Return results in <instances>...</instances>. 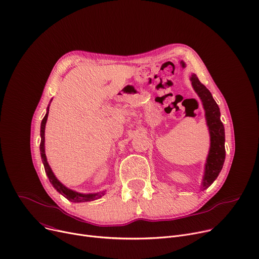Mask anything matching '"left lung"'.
Returning <instances> with one entry per match:
<instances>
[{"instance_id":"left-lung-1","label":"left lung","mask_w":259,"mask_h":259,"mask_svg":"<svg viewBox=\"0 0 259 259\" xmlns=\"http://www.w3.org/2000/svg\"><path fill=\"white\" fill-rule=\"evenodd\" d=\"M191 82L194 90L200 97L204 111L206 123L210 136V147L205 163V171L202 181V189H207L218 177L225 161V130L221 121L220 109L212 98L209 90L201 84L196 74H192Z\"/></svg>"}]
</instances>
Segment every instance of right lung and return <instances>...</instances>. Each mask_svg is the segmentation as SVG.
I'll use <instances>...</instances> for the list:
<instances>
[{
  "instance_id": "add662e5",
  "label": "right lung",
  "mask_w": 259,
  "mask_h": 259,
  "mask_svg": "<svg viewBox=\"0 0 259 259\" xmlns=\"http://www.w3.org/2000/svg\"><path fill=\"white\" fill-rule=\"evenodd\" d=\"M49 110H50V105L47 109V114L44 117L42 121H41V126H40V136H41V142H40V154H41V158H42V163L45 166V170L46 173L49 177V180L51 182V184L53 185V187L60 193L61 195H63L66 199H68L69 201L71 202H87V201H92V200H96V199L101 198L102 196L105 195V191L99 192V193H95V194H82V193H77L75 191H72L68 188H66L64 185H62L60 182L57 180V177L55 176V174L53 173L48 160H47V155H46V150H45V130H46V123L48 120V116H49Z\"/></svg>"
}]
</instances>
